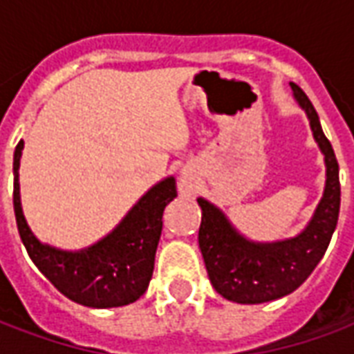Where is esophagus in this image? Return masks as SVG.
I'll return each instance as SVG.
<instances>
[{"label":"esophagus","mask_w":354,"mask_h":354,"mask_svg":"<svg viewBox=\"0 0 354 354\" xmlns=\"http://www.w3.org/2000/svg\"><path fill=\"white\" fill-rule=\"evenodd\" d=\"M178 187H180V192L182 193H192L195 184H193V178L189 174H182L180 176V182H178Z\"/></svg>","instance_id":"esophagus-1"}]
</instances>
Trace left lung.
I'll list each match as a JSON object with an SVG mask.
<instances>
[{
  "mask_svg": "<svg viewBox=\"0 0 354 354\" xmlns=\"http://www.w3.org/2000/svg\"><path fill=\"white\" fill-rule=\"evenodd\" d=\"M290 87L309 117L315 140L326 161L324 195L304 233L271 245L250 243L231 227L214 205L199 199L203 210L199 246L208 279L220 296L237 304H263L294 292L322 260L337 225L342 201L339 165L311 100L297 85L290 83Z\"/></svg>",
  "mask_w": 354,
  "mask_h": 354,
  "instance_id": "left-lung-1",
  "label": "left lung"
}]
</instances>
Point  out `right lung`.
Here are the masks:
<instances>
[{"instance_id":"obj_1","label":"right lung","mask_w":354,"mask_h":354,"mask_svg":"<svg viewBox=\"0 0 354 354\" xmlns=\"http://www.w3.org/2000/svg\"><path fill=\"white\" fill-rule=\"evenodd\" d=\"M22 147L24 142L20 140L12 161V207L20 239L37 269L58 292L75 304L104 309L136 301L146 292L153 274L155 250L162 230V210L178 195L174 178H167L151 187L100 243L81 252H64L41 245L24 220L19 189Z\"/></svg>"}]
</instances>
